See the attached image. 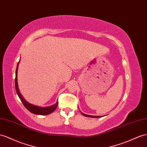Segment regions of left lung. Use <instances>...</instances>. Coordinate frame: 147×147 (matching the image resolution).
Listing matches in <instances>:
<instances>
[{"mask_svg":"<svg viewBox=\"0 0 147 147\" xmlns=\"http://www.w3.org/2000/svg\"><path fill=\"white\" fill-rule=\"evenodd\" d=\"M81 112V111H80ZM81 113L82 114V115H83L85 117H92V118H99V117H101L102 116H95V115H87V114H85L84 113H82L81 112Z\"/></svg>","mask_w":147,"mask_h":147,"instance_id":"obj_1","label":"left lung"}]
</instances>
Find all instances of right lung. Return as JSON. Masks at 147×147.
<instances>
[{
	"instance_id": "1",
	"label": "right lung",
	"mask_w": 147,
	"mask_h": 147,
	"mask_svg": "<svg viewBox=\"0 0 147 147\" xmlns=\"http://www.w3.org/2000/svg\"><path fill=\"white\" fill-rule=\"evenodd\" d=\"M20 61V59L19 60V61L17 63V69H16V80H15V85H16V89L17 93L18 96L19 97L20 99L21 100L22 102L23 103L24 106L26 107L27 110H28L30 112L33 113L34 114H38V115H48L50 114L53 112H54L56 109L57 108L58 102V100L56 101V102L52 105L51 106H48V107H40V106H35V105L32 104L30 103H29L26 100L24 97L22 96V94L20 92L19 89H18V82H17V71H18V65H19V63Z\"/></svg>"
}]
</instances>
